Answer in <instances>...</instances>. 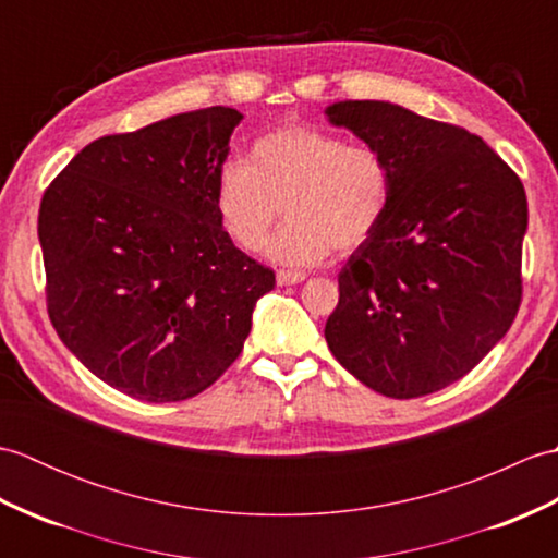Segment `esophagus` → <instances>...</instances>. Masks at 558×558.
Wrapping results in <instances>:
<instances>
[{
	"mask_svg": "<svg viewBox=\"0 0 558 558\" xmlns=\"http://www.w3.org/2000/svg\"><path fill=\"white\" fill-rule=\"evenodd\" d=\"M306 276L300 270H278V286H298V282H302Z\"/></svg>",
	"mask_w": 558,
	"mask_h": 558,
	"instance_id": "esophagus-1",
	"label": "esophagus"
}]
</instances>
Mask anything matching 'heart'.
<instances>
[{
	"mask_svg": "<svg viewBox=\"0 0 558 558\" xmlns=\"http://www.w3.org/2000/svg\"><path fill=\"white\" fill-rule=\"evenodd\" d=\"M393 174L381 150L348 144L316 126H282L258 136L246 160H228L216 177V213L225 234L256 252L278 216L286 222L266 254L286 266H312L330 248L350 252L384 222Z\"/></svg>",
	"mask_w": 558,
	"mask_h": 558,
	"instance_id": "obj_1",
	"label": "heart"
}]
</instances>
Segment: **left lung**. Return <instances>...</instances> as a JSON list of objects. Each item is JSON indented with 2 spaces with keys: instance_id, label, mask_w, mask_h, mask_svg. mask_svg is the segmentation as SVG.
Returning a JSON list of instances; mask_svg holds the SVG:
<instances>
[{
  "instance_id": "1",
  "label": "left lung",
  "mask_w": 558,
  "mask_h": 558,
  "mask_svg": "<svg viewBox=\"0 0 558 558\" xmlns=\"http://www.w3.org/2000/svg\"><path fill=\"white\" fill-rule=\"evenodd\" d=\"M326 117L393 174L384 222L340 270L326 342L376 393L429 396L475 369L518 314L523 182L480 136L393 102H333Z\"/></svg>"
}]
</instances>
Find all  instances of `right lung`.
Segmentation results:
<instances>
[{
  "label": "right lung",
  "mask_w": 558,
  "mask_h": 558,
  "mask_svg": "<svg viewBox=\"0 0 558 558\" xmlns=\"http://www.w3.org/2000/svg\"><path fill=\"white\" fill-rule=\"evenodd\" d=\"M240 122L216 105L102 136L45 189L50 322L88 372L126 396L177 402L216 384L276 286L216 213Z\"/></svg>",
  "instance_id": "right-lung-1"
}]
</instances>
